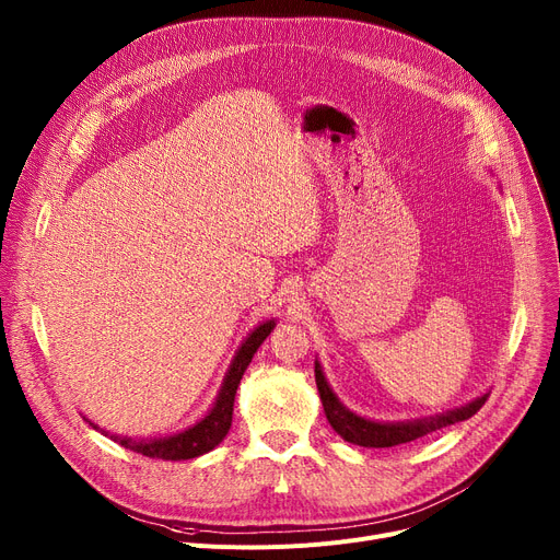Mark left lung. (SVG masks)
Returning <instances> with one entry per match:
<instances>
[{
	"label": "left lung",
	"instance_id": "left-lung-1",
	"mask_svg": "<svg viewBox=\"0 0 560 560\" xmlns=\"http://www.w3.org/2000/svg\"><path fill=\"white\" fill-rule=\"evenodd\" d=\"M314 375H316V386H318V396L323 402V411L327 416V422L332 424V430L348 443L361 445V447H393V445H402L409 441H416L420 436L432 434L441 427L454 424L468 420L475 416L483 402L488 400L490 393H481L475 400L447 409L436 416H427V418H413V420H398V422H384V420H371L364 416H357L350 411L339 398L337 393L330 388L325 380V373L318 364V359L314 361Z\"/></svg>",
	"mask_w": 560,
	"mask_h": 560
}]
</instances>
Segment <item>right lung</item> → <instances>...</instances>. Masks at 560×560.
I'll return each mask as SVG.
<instances>
[{
    "label": "right lung",
    "instance_id": "add662e5",
    "mask_svg": "<svg viewBox=\"0 0 560 560\" xmlns=\"http://www.w3.org/2000/svg\"><path fill=\"white\" fill-rule=\"evenodd\" d=\"M273 327H276V318L261 320L257 327H253L250 335L237 348L233 361H230L225 377L221 382V388L217 393L214 405L210 407V411L201 420H196L194 424L185 427L183 432L167 434V436H155V439H133V436L110 434V432L102 430L98 424H94L90 418H85V420L94 427V430L110 436L115 443L124 445L126 450L144 454L149 458H164V462H185V458L201 456V454L214 450L225 439V434L230 430V422H233V405H235V396H237V386L242 382V375L248 369L250 359L257 352V348L265 343V339L271 335Z\"/></svg>",
    "mask_w": 560,
    "mask_h": 560
}]
</instances>
